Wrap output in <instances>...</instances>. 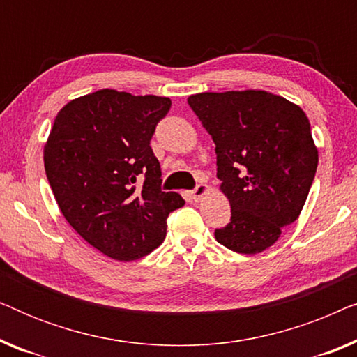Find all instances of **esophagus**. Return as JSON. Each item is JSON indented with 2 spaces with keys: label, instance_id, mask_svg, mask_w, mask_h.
I'll list each match as a JSON object with an SVG mask.
<instances>
[{
  "label": "esophagus",
  "instance_id": "obj_1",
  "mask_svg": "<svg viewBox=\"0 0 357 357\" xmlns=\"http://www.w3.org/2000/svg\"><path fill=\"white\" fill-rule=\"evenodd\" d=\"M206 192H208V185L198 183L197 187H195V188L192 190V197H193V199H199Z\"/></svg>",
  "mask_w": 357,
  "mask_h": 357
}]
</instances>
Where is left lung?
Instances as JSON below:
<instances>
[{
    "label": "left lung",
    "instance_id": "8db88e82",
    "mask_svg": "<svg viewBox=\"0 0 357 357\" xmlns=\"http://www.w3.org/2000/svg\"><path fill=\"white\" fill-rule=\"evenodd\" d=\"M188 105L216 144L218 178L231 203L216 241L245 255L266 250L299 218L314 182L319 153L309 119L265 91L203 92Z\"/></svg>",
    "mask_w": 357,
    "mask_h": 357
}]
</instances>
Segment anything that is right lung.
Returning a JSON list of instances; mask_svg holds the SVG:
<instances>
[{
  "label": "right lung",
  "instance_id": "right-lung-1",
  "mask_svg": "<svg viewBox=\"0 0 357 357\" xmlns=\"http://www.w3.org/2000/svg\"><path fill=\"white\" fill-rule=\"evenodd\" d=\"M169 97L102 89L58 112L43 151L45 174L63 216L104 255L133 261L158 248L167 218L185 202L162 192L151 148Z\"/></svg>",
  "mask_w": 357,
  "mask_h": 357
}]
</instances>
